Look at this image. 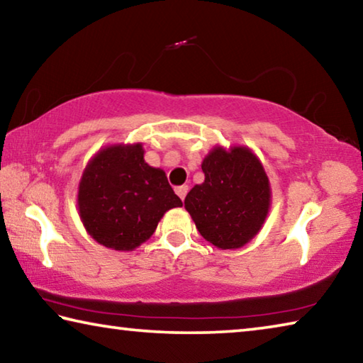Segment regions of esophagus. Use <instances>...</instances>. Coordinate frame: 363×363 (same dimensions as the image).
Here are the masks:
<instances>
[{
    "instance_id": "1",
    "label": "esophagus",
    "mask_w": 363,
    "mask_h": 363,
    "mask_svg": "<svg viewBox=\"0 0 363 363\" xmlns=\"http://www.w3.org/2000/svg\"><path fill=\"white\" fill-rule=\"evenodd\" d=\"M187 192H189V187H187V186H179V187H176V194L179 195V199H181V200L186 199Z\"/></svg>"
}]
</instances>
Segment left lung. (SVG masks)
<instances>
[{"mask_svg":"<svg viewBox=\"0 0 363 363\" xmlns=\"http://www.w3.org/2000/svg\"><path fill=\"white\" fill-rule=\"evenodd\" d=\"M203 184L184 206L206 242L220 250L242 248L261 230L270 208V184L248 147H214L201 163Z\"/></svg>","mask_w":363,"mask_h":363,"instance_id":"1","label":"left lung"}]
</instances>
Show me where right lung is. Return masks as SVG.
Returning a JSON list of instances; mask_svg holds the SVG:
<instances>
[{
    "mask_svg": "<svg viewBox=\"0 0 363 363\" xmlns=\"http://www.w3.org/2000/svg\"><path fill=\"white\" fill-rule=\"evenodd\" d=\"M182 206L163 169L145 163L143 144L108 145L84 168L78 210L84 229L104 247L131 251L149 240L160 219Z\"/></svg>",
    "mask_w": 363,
    "mask_h": 363,
    "instance_id": "right-lung-1",
    "label": "right lung"
}]
</instances>
